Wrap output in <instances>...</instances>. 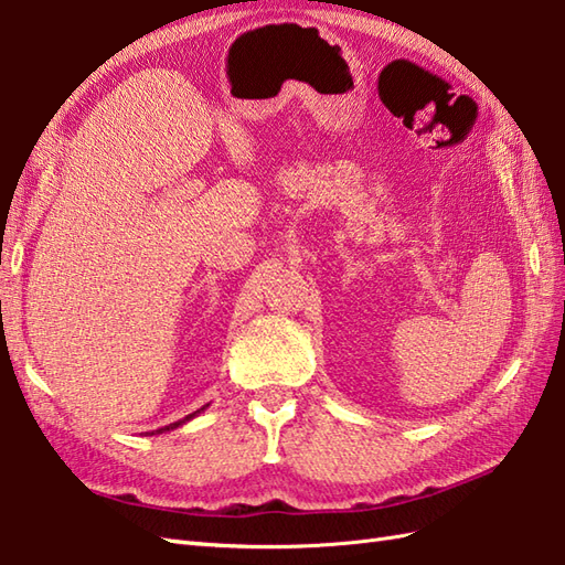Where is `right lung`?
<instances>
[{
  "mask_svg": "<svg viewBox=\"0 0 565 565\" xmlns=\"http://www.w3.org/2000/svg\"><path fill=\"white\" fill-rule=\"evenodd\" d=\"M207 406H210V404H207ZM207 406H203V408H198L195 413H191V416H185V418H181V420H177V423H171V425H164V428H159V430H154V433H167V430H173V428H179V425H183V423H188V420H191V418H195V416H198V413H200V411H205ZM154 433H152V435H154Z\"/></svg>",
  "mask_w": 565,
  "mask_h": 565,
  "instance_id": "1",
  "label": "right lung"
}]
</instances>
